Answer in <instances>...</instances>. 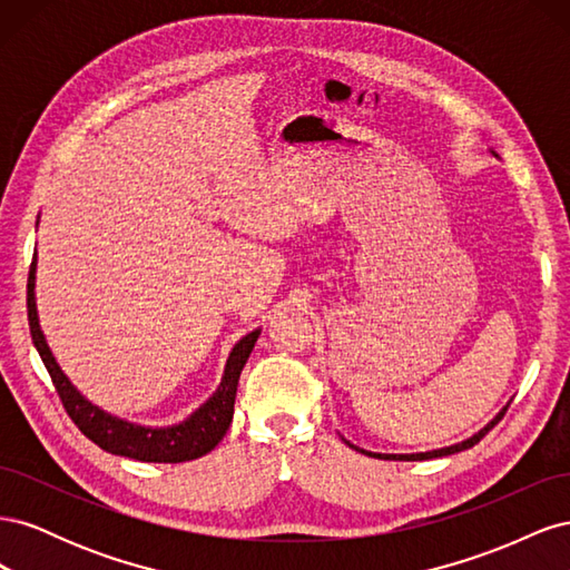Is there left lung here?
Returning <instances> with one entry per match:
<instances>
[{
    "instance_id": "obj_1",
    "label": "left lung",
    "mask_w": 570,
    "mask_h": 570,
    "mask_svg": "<svg viewBox=\"0 0 570 570\" xmlns=\"http://www.w3.org/2000/svg\"><path fill=\"white\" fill-rule=\"evenodd\" d=\"M492 154H494V157H497V151L492 149ZM507 409H509V404L502 409V411H499L497 413V416L485 425V428H480L478 430V433L473 435V438H469V440H463V442H456V444H452V446H442V450H433V452H419V454H375V452H366V450H361V446H356V444H352L350 440H344V442H347L350 446H352V450H356V452H361V454H368V456H375V459H392V461H425V459H440V456H450V454H456V452H463V450H471V446L473 444H478L482 438H485L488 433H490V430L499 423V421H502L504 419V413H507Z\"/></svg>"
}]
</instances>
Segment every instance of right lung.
Segmentation results:
<instances>
[{
    "label": "right lung",
    "instance_id": "obj_1",
    "mask_svg": "<svg viewBox=\"0 0 570 570\" xmlns=\"http://www.w3.org/2000/svg\"><path fill=\"white\" fill-rule=\"evenodd\" d=\"M36 271H38V256H32L30 273H28V323H30L32 344H36L42 364L51 375V383H55L61 396L66 413L80 428V433L85 438H90L97 446H101V450L109 454L128 456V459L147 461V463H180V461H193L209 454L223 440V435H226V430L230 428L239 373H243L262 331H252L235 344L226 361V371H223L218 390L193 413V416H187L185 421L176 425H166V428L137 425L118 416H111V413H107L105 409H99L90 400H85V396L78 392V387L68 381L66 373L57 364V358L49 350L40 327V318H38Z\"/></svg>",
    "mask_w": 570,
    "mask_h": 570
}]
</instances>
